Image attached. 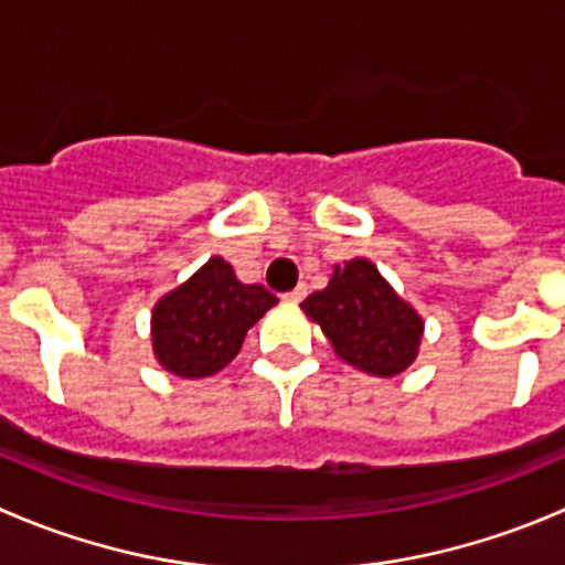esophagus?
<instances>
[{"mask_svg": "<svg viewBox=\"0 0 565 565\" xmlns=\"http://www.w3.org/2000/svg\"><path fill=\"white\" fill-rule=\"evenodd\" d=\"M306 292H309V289H306V284H300V287H295L292 292L284 295V300H289V303H300V300L306 298Z\"/></svg>", "mask_w": 565, "mask_h": 565, "instance_id": "esophagus-1", "label": "esophagus"}]
</instances>
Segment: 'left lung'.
Listing matches in <instances>:
<instances>
[{
    "instance_id": "left-lung-1",
    "label": "left lung",
    "mask_w": 565,
    "mask_h": 565,
    "mask_svg": "<svg viewBox=\"0 0 565 565\" xmlns=\"http://www.w3.org/2000/svg\"><path fill=\"white\" fill-rule=\"evenodd\" d=\"M335 355L372 377H396L418 355L424 319L404 303L369 259L333 267L328 287L300 303Z\"/></svg>"
}]
</instances>
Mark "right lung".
<instances>
[{
  "label": "right lung",
  "instance_id": "add662e5",
  "mask_svg": "<svg viewBox=\"0 0 565 565\" xmlns=\"http://www.w3.org/2000/svg\"><path fill=\"white\" fill-rule=\"evenodd\" d=\"M276 303L262 284L237 281L230 262L213 256L156 303L152 352L177 377H210L232 363L250 324Z\"/></svg>",
  "mask_w": 565,
  "mask_h": 565
}]
</instances>
